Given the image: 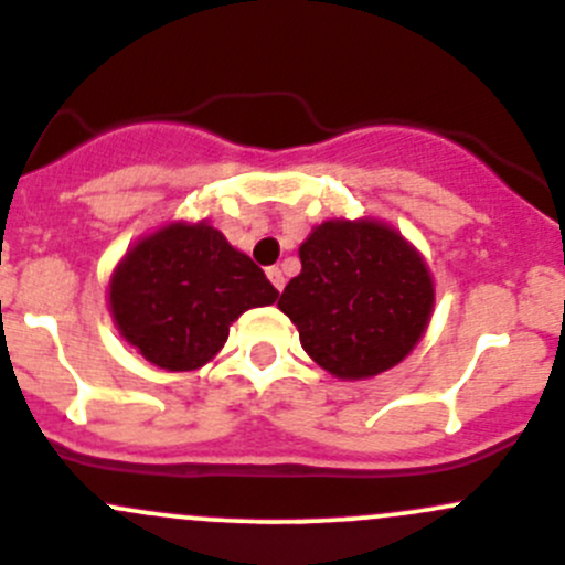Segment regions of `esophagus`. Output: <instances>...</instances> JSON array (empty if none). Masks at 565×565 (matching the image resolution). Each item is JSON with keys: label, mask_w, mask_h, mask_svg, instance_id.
I'll return each instance as SVG.
<instances>
[{"label": "esophagus", "mask_w": 565, "mask_h": 565, "mask_svg": "<svg viewBox=\"0 0 565 565\" xmlns=\"http://www.w3.org/2000/svg\"><path fill=\"white\" fill-rule=\"evenodd\" d=\"M266 274H268V279H271V286L277 288V291H282V288H286V277H282V268L271 266V268H266Z\"/></svg>", "instance_id": "1"}]
</instances>
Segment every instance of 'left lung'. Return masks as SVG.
I'll use <instances>...</instances> for the list:
<instances>
[{
	"mask_svg": "<svg viewBox=\"0 0 565 565\" xmlns=\"http://www.w3.org/2000/svg\"><path fill=\"white\" fill-rule=\"evenodd\" d=\"M302 271L277 308L299 341L338 380H366L411 354L433 316L435 288L424 257L374 218L319 224L299 246Z\"/></svg>",
	"mask_w": 565,
	"mask_h": 565,
	"instance_id": "1",
	"label": "left lung"
}]
</instances>
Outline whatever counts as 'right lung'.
Returning <instances> with one entry per match:
<instances>
[{
	"label": "right lung",
	"instance_id": "1",
	"mask_svg": "<svg viewBox=\"0 0 565 565\" xmlns=\"http://www.w3.org/2000/svg\"><path fill=\"white\" fill-rule=\"evenodd\" d=\"M107 294L118 332L166 372L205 366L244 310L279 297L263 268L205 222L166 224L138 241Z\"/></svg>",
	"mask_w": 565,
	"mask_h": 565
}]
</instances>
